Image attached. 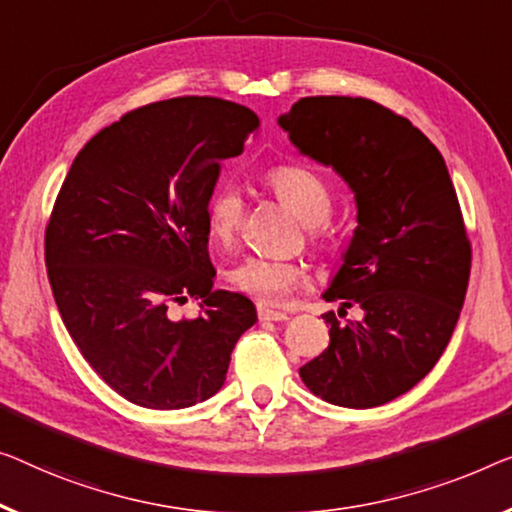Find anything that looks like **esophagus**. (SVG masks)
<instances>
[{
  "label": "esophagus",
  "instance_id": "34e87169",
  "mask_svg": "<svg viewBox=\"0 0 512 512\" xmlns=\"http://www.w3.org/2000/svg\"><path fill=\"white\" fill-rule=\"evenodd\" d=\"M257 317L262 319V322H287L289 319L287 312L266 308V305H257Z\"/></svg>",
  "mask_w": 512,
  "mask_h": 512
}]
</instances>
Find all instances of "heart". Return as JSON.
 I'll return each mask as SVG.
<instances>
[{
  "label": "heart",
  "instance_id": "obj_1",
  "mask_svg": "<svg viewBox=\"0 0 512 512\" xmlns=\"http://www.w3.org/2000/svg\"><path fill=\"white\" fill-rule=\"evenodd\" d=\"M266 183L273 193L305 223H322L333 209V195L326 179L317 170L301 163H280L266 172ZM243 197L239 188L225 183L213 190L207 204V225L213 239L230 243L241 227ZM310 241L324 246L326 234L312 232ZM308 280V269L301 262L285 259L248 257L234 266L232 285L262 303L285 301L294 289Z\"/></svg>",
  "mask_w": 512,
  "mask_h": 512
}]
</instances>
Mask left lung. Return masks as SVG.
Masks as SVG:
<instances>
[{
	"label": "left lung",
	"instance_id": "1",
	"mask_svg": "<svg viewBox=\"0 0 512 512\" xmlns=\"http://www.w3.org/2000/svg\"><path fill=\"white\" fill-rule=\"evenodd\" d=\"M278 124L352 186L358 225L326 301L331 342L299 370L317 398L379 407L414 388L451 340L469 287L471 241L439 149L370 98L305 96ZM358 304L364 319L337 322Z\"/></svg>",
	"mask_w": 512,
	"mask_h": 512
}]
</instances>
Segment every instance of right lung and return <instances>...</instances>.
I'll return each instance as SVG.
<instances>
[{
	"label": "right lung",
	"mask_w": 512,
	"mask_h": 512,
	"mask_svg": "<svg viewBox=\"0 0 512 512\" xmlns=\"http://www.w3.org/2000/svg\"><path fill=\"white\" fill-rule=\"evenodd\" d=\"M253 110L213 96L142 105L75 156L45 225V266L75 345L121 398L193 407L225 384L257 312L213 289L207 204L220 163L243 154ZM197 298V318L173 305Z\"/></svg>",
	"instance_id": "obj_1"
}]
</instances>
